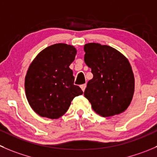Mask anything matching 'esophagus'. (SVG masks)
Listing matches in <instances>:
<instances>
[{
    "label": "esophagus",
    "mask_w": 157,
    "mask_h": 157,
    "mask_svg": "<svg viewBox=\"0 0 157 157\" xmlns=\"http://www.w3.org/2000/svg\"><path fill=\"white\" fill-rule=\"evenodd\" d=\"M86 83H85V84L80 85V88H81V90H83V91L85 90V89H86Z\"/></svg>",
    "instance_id": "1"
}]
</instances>
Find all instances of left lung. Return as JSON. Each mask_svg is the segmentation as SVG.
Returning <instances> with one entry per match:
<instances>
[{
    "label": "left lung",
    "mask_w": 157,
    "mask_h": 157,
    "mask_svg": "<svg viewBox=\"0 0 157 157\" xmlns=\"http://www.w3.org/2000/svg\"><path fill=\"white\" fill-rule=\"evenodd\" d=\"M83 50L84 61L94 75L88 81L84 97L93 109L103 117L124 112L134 94V76L129 60L107 45L89 43Z\"/></svg>",
    "instance_id": "left-lung-1"
}]
</instances>
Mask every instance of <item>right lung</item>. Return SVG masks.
<instances>
[{
    "label": "right lung",
    "instance_id": "obj_1",
    "mask_svg": "<svg viewBox=\"0 0 157 157\" xmlns=\"http://www.w3.org/2000/svg\"><path fill=\"white\" fill-rule=\"evenodd\" d=\"M77 50L66 44L48 47L37 54L27 70L24 87L30 107L40 117L57 119L83 91L74 85L69 66Z\"/></svg>",
    "mask_w": 157,
    "mask_h": 157
}]
</instances>
